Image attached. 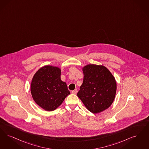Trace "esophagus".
<instances>
[{"instance_id": "1", "label": "esophagus", "mask_w": 149, "mask_h": 149, "mask_svg": "<svg viewBox=\"0 0 149 149\" xmlns=\"http://www.w3.org/2000/svg\"><path fill=\"white\" fill-rule=\"evenodd\" d=\"M72 93L73 94H77V89H75L74 90H72Z\"/></svg>"}]
</instances>
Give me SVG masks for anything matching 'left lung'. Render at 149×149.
I'll return each instance as SVG.
<instances>
[{"label":"left lung","mask_w":149,"mask_h":149,"mask_svg":"<svg viewBox=\"0 0 149 149\" xmlns=\"http://www.w3.org/2000/svg\"><path fill=\"white\" fill-rule=\"evenodd\" d=\"M83 83L77 95L92 113H99L113 102L116 83L112 74L104 66L88 64L82 69Z\"/></svg>","instance_id":"obj_1"}]
</instances>
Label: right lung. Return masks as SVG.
Instances as JSON below:
<instances>
[{
    "mask_svg": "<svg viewBox=\"0 0 149 149\" xmlns=\"http://www.w3.org/2000/svg\"><path fill=\"white\" fill-rule=\"evenodd\" d=\"M60 75L59 68L46 65L36 72L32 79L30 91L33 99L46 111L55 110L70 94Z\"/></svg>",
    "mask_w": 149,
    "mask_h": 149,
    "instance_id": "right-lung-1",
    "label": "right lung"
}]
</instances>
